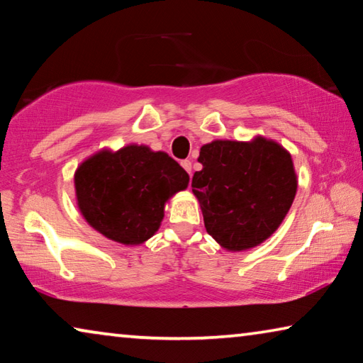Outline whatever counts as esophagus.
<instances>
[{
	"instance_id": "esophagus-1",
	"label": "esophagus",
	"mask_w": 363,
	"mask_h": 363,
	"mask_svg": "<svg viewBox=\"0 0 363 363\" xmlns=\"http://www.w3.org/2000/svg\"><path fill=\"white\" fill-rule=\"evenodd\" d=\"M181 167H182L184 169H186L189 174H192V162H190V160H182Z\"/></svg>"
}]
</instances>
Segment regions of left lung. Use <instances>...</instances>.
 Instances as JSON below:
<instances>
[{
	"instance_id": "1",
	"label": "left lung",
	"mask_w": 363,
	"mask_h": 363,
	"mask_svg": "<svg viewBox=\"0 0 363 363\" xmlns=\"http://www.w3.org/2000/svg\"><path fill=\"white\" fill-rule=\"evenodd\" d=\"M192 177L206 232L227 251L266 242L284 223L298 190L291 153L264 136L201 145Z\"/></svg>"
}]
</instances>
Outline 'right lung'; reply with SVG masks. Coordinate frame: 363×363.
I'll return each mask as SVG.
<instances>
[{
  "label": "right lung",
  "mask_w": 363,
  "mask_h": 363,
  "mask_svg": "<svg viewBox=\"0 0 363 363\" xmlns=\"http://www.w3.org/2000/svg\"><path fill=\"white\" fill-rule=\"evenodd\" d=\"M73 181L86 223L108 240L136 247L155 235L164 205L187 189L189 174L167 152L128 144L83 160Z\"/></svg>",
  "instance_id": "1"
}]
</instances>
